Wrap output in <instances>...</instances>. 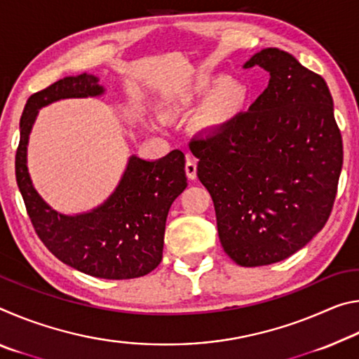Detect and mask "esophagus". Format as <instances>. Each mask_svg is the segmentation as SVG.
I'll return each instance as SVG.
<instances>
[{
  "mask_svg": "<svg viewBox=\"0 0 359 359\" xmlns=\"http://www.w3.org/2000/svg\"><path fill=\"white\" fill-rule=\"evenodd\" d=\"M185 172L187 177L190 180L196 179V160L191 155H187V163H185Z\"/></svg>",
  "mask_w": 359,
  "mask_h": 359,
  "instance_id": "1",
  "label": "esophagus"
}]
</instances>
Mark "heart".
<instances>
[{
    "mask_svg": "<svg viewBox=\"0 0 359 359\" xmlns=\"http://www.w3.org/2000/svg\"><path fill=\"white\" fill-rule=\"evenodd\" d=\"M210 93L208 102L199 115V125L203 128H220L241 112L247 98V90L241 82L223 76H201L187 85L182 93L175 96L174 107H187L198 98Z\"/></svg>",
    "mask_w": 359,
    "mask_h": 359,
    "instance_id": "obj_1",
    "label": "heart"
}]
</instances>
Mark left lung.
I'll list each match as a JSON object with an SVG mask.
<instances>
[{"label":"left lung","instance_id":"1","mask_svg":"<svg viewBox=\"0 0 359 359\" xmlns=\"http://www.w3.org/2000/svg\"><path fill=\"white\" fill-rule=\"evenodd\" d=\"M255 65L271 79L250 109L190 141L223 250L245 267L278 263L320 233L344 161L325 79L272 47L244 68Z\"/></svg>","mask_w":359,"mask_h":359}]
</instances>
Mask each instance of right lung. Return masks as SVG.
<instances>
[{"label":"right lung","mask_w":359,"mask_h":359,"mask_svg":"<svg viewBox=\"0 0 359 359\" xmlns=\"http://www.w3.org/2000/svg\"><path fill=\"white\" fill-rule=\"evenodd\" d=\"M98 81L83 72L29 96L20 118L15 179L36 234L48 250L83 274L123 280L142 277L160 264L169 208L187 188L185 155L172 150L156 161L130 156L107 201L77 215L52 209L34 190L27 168L28 136L39 109L58 100L100 96L104 88Z\"/></svg>","instance_id":"1"}]
</instances>
